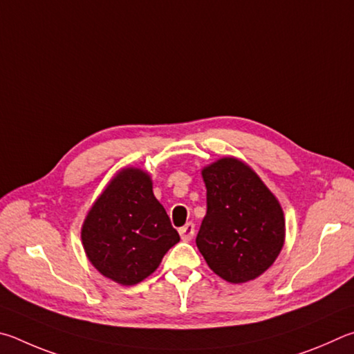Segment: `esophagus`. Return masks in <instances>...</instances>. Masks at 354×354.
Listing matches in <instances>:
<instances>
[{
  "label": "esophagus",
  "mask_w": 354,
  "mask_h": 354,
  "mask_svg": "<svg viewBox=\"0 0 354 354\" xmlns=\"http://www.w3.org/2000/svg\"><path fill=\"white\" fill-rule=\"evenodd\" d=\"M178 233H180L183 241H191L194 236V224L193 222H188L187 225H183L180 230H178Z\"/></svg>",
  "instance_id": "34e87169"
}]
</instances>
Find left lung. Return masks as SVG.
Listing matches in <instances>:
<instances>
[{"instance_id": "1", "label": "left lung", "mask_w": 354, "mask_h": 354, "mask_svg": "<svg viewBox=\"0 0 354 354\" xmlns=\"http://www.w3.org/2000/svg\"><path fill=\"white\" fill-rule=\"evenodd\" d=\"M207 214L197 249L222 280L241 284L263 275L286 238L284 213L261 177L236 157L203 166Z\"/></svg>"}]
</instances>
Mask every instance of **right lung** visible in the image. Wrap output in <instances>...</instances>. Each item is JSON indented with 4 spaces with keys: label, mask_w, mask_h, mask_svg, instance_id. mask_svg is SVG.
<instances>
[{
    "label": "right lung",
    "mask_w": 354,
    "mask_h": 354,
    "mask_svg": "<svg viewBox=\"0 0 354 354\" xmlns=\"http://www.w3.org/2000/svg\"><path fill=\"white\" fill-rule=\"evenodd\" d=\"M93 268L121 286H133L158 269L180 236L155 199L151 174L118 171L86 213L80 230Z\"/></svg>",
    "instance_id": "1"
}]
</instances>
